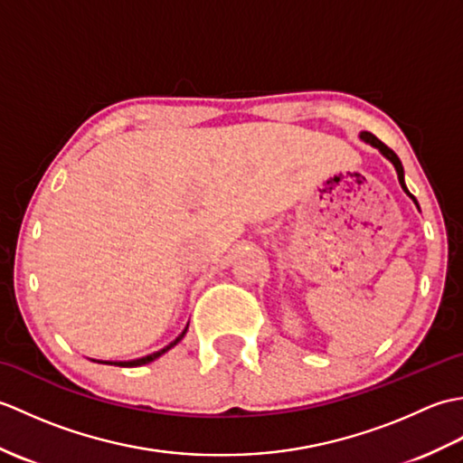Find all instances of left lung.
I'll return each instance as SVG.
<instances>
[{"label":"left lung","instance_id":"obj_1","mask_svg":"<svg viewBox=\"0 0 463 463\" xmlns=\"http://www.w3.org/2000/svg\"><path fill=\"white\" fill-rule=\"evenodd\" d=\"M362 139L364 141H366V143H370V145H373V146H378V149L382 151V155L383 156H388V159L392 161V165H394L396 166V173H398V181H400V184H402V189H404L410 196H411V199H414V203L418 204V201H416V196L414 194H411L408 189H406V183H404V166H402V163H400V159H398V155L394 153V151H392L390 149V146L388 145H383L380 139H378V137L376 135H372V133H368V131H362Z\"/></svg>","mask_w":463,"mask_h":463}]
</instances>
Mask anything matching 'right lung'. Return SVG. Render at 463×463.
Returning <instances> with one entry per match:
<instances>
[{
	"instance_id": "right-lung-1",
	"label": "right lung",
	"mask_w": 463,
	"mask_h": 463,
	"mask_svg": "<svg viewBox=\"0 0 463 463\" xmlns=\"http://www.w3.org/2000/svg\"><path fill=\"white\" fill-rule=\"evenodd\" d=\"M184 332H186V328L179 334V336H176L169 346H165L163 350H159V352H153V354H149V356H143V358H137V360H131V362H105V364H115V366H129V368H133V366H143V364H149V362H153L155 358H159L161 354H165L166 350H171L173 346H176V344L181 342V338L184 336Z\"/></svg>"
}]
</instances>
